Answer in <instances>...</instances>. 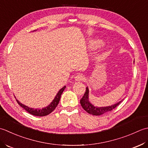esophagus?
I'll use <instances>...</instances> for the list:
<instances>
[{"label": "esophagus", "mask_w": 148, "mask_h": 148, "mask_svg": "<svg viewBox=\"0 0 148 148\" xmlns=\"http://www.w3.org/2000/svg\"><path fill=\"white\" fill-rule=\"evenodd\" d=\"M84 78H85V77H84L82 74H78L75 77V80L76 81H78V82H80V81L84 80Z\"/></svg>", "instance_id": "34e87169"}]
</instances>
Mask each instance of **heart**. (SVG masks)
<instances>
[{"label": "heart", "mask_w": 148, "mask_h": 148, "mask_svg": "<svg viewBox=\"0 0 148 148\" xmlns=\"http://www.w3.org/2000/svg\"><path fill=\"white\" fill-rule=\"evenodd\" d=\"M96 45H98V46H100V45H103V42H102L101 41H96Z\"/></svg>", "instance_id": "obj_1"}]
</instances>
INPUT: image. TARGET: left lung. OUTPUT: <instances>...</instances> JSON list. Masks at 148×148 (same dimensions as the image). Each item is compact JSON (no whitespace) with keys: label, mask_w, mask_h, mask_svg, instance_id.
<instances>
[{"label":"left lung","mask_w":148,"mask_h":148,"mask_svg":"<svg viewBox=\"0 0 148 148\" xmlns=\"http://www.w3.org/2000/svg\"><path fill=\"white\" fill-rule=\"evenodd\" d=\"M121 101L122 100L119 101L118 103L108 107H95L91 103H90V101H89V89L87 87H86V92L84 93L83 97L80 101L81 106L84 109L87 113L94 116H100L101 114H103L107 112H109V111H111L114 108H115L117 106H118Z\"/></svg>","instance_id":"1"}]
</instances>
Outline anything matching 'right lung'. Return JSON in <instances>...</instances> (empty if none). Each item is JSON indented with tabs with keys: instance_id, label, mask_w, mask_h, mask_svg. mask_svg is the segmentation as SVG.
Instances as JSON below:
<instances>
[{
	"instance_id": "add662e5",
	"label": "right lung",
	"mask_w": 148,
	"mask_h": 148,
	"mask_svg": "<svg viewBox=\"0 0 148 148\" xmlns=\"http://www.w3.org/2000/svg\"><path fill=\"white\" fill-rule=\"evenodd\" d=\"M66 88V86H64L62 89H61L59 91V92H57V95L56 96L55 98L53 99V101L51 102V103L48 105L47 107H44L42 108V109H39V108H30L26 105L22 104V103L18 100V99H16L17 103H18L19 105H20L23 108H24L26 111H27L29 113L33 116H45L49 115V114H50L52 112L55 110V108L57 107V105L59 104V102L60 101V99H61V96L62 95V93L64 91V90ZM16 98V97H15Z\"/></svg>"
}]
</instances>
